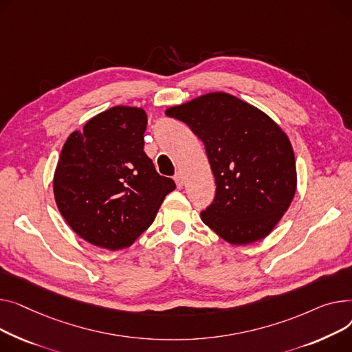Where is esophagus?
Segmentation results:
<instances>
[{"label":"esophagus","mask_w":352,"mask_h":352,"mask_svg":"<svg viewBox=\"0 0 352 352\" xmlns=\"http://www.w3.org/2000/svg\"><path fill=\"white\" fill-rule=\"evenodd\" d=\"M175 182H176V186H177V188H183L184 179H183V176H182L180 173H176V175H175Z\"/></svg>","instance_id":"1"}]
</instances>
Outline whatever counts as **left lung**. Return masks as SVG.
<instances>
[{"mask_svg":"<svg viewBox=\"0 0 352 352\" xmlns=\"http://www.w3.org/2000/svg\"><path fill=\"white\" fill-rule=\"evenodd\" d=\"M203 140L216 196L200 213L224 241L244 245L272 233L294 199L292 142L270 116L230 94L210 92L164 111Z\"/></svg>","mask_w":352,"mask_h":352,"instance_id":"obj_1","label":"left lung"}]
</instances>
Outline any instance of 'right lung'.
I'll use <instances>...</instances> for the list:
<instances>
[{
  "label": "right lung",
  "instance_id": "1",
  "mask_svg": "<svg viewBox=\"0 0 352 352\" xmlns=\"http://www.w3.org/2000/svg\"><path fill=\"white\" fill-rule=\"evenodd\" d=\"M148 116L136 107H113L74 131L54 173V197L71 229L85 241L120 250L153 223L170 192L143 152Z\"/></svg>",
  "mask_w": 352,
  "mask_h": 352
}]
</instances>
